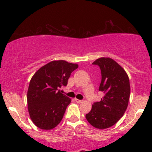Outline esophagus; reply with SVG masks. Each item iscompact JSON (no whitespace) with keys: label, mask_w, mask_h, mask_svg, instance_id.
Instances as JSON below:
<instances>
[{"label":"esophagus","mask_w":152,"mask_h":152,"mask_svg":"<svg viewBox=\"0 0 152 152\" xmlns=\"http://www.w3.org/2000/svg\"><path fill=\"white\" fill-rule=\"evenodd\" d=\"M74 100H75V102H76V103H78V104H81V103L83 102V101L82 100H79V99H75Z\"/></svg>","instance_id":"1"}]
</instances>
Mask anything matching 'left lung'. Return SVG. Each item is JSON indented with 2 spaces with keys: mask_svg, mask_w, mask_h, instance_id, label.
Masks as SVG:
<instances>
[{
  "mask_svg": "<svg viewBox=\"0 0 152 152\" xmlns=\"http://www.w3.org/2000/svg\"><path fill=\"white\" fill-rule=\"evenodd\" d=\"M93 64L101 69L99 90L104 93V97L94 103L86 118L94 127L103 129L114 125L126 111L130 96L129 79L126 71L113 59L103 57Z\"/></svg>",
  "mask_w": 152,
  "mask_h": 152,
  "instance_id": "8db88e82",
  "label": "left lung"
}]
</instances>
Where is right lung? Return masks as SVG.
Returning a JSON list of instances; mask_svg holds the SVG:
<instances>
[{
	"instance_id": "add662e5",
	"label": "right lung",
	"mask_w": 152,
	"mask_h": 152,
	"mask_svg": "<svg viewBox=\"0 0 152 152\" xmlns=\"http://www.w3.org/2000/svg\"><path fill=\"white\" fill-rule=\"evenodd\" d=\"M78 64L53 61L42 66L31 79L27 93L28 109L34 124L49 130L60 123L71 99L59 90L66 86Z\"/></svg>"
}]
</instances>
